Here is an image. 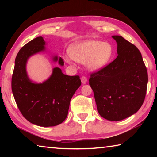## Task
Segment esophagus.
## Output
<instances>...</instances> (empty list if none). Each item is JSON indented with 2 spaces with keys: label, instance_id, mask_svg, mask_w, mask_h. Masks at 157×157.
I'll return each mask as SVG.
<instances>
[{
  "label": "esophagus",
  "instance_id": "1",
  "mask_svg": "<svg viewBox=\"0 0 157 157\" xmlns=\"http://www.w3.org/2000/svg\"><path fill=\"white\" fill-rule=\"evenodd\" d=\"M81 81H82V83L83 84H85L87 83V82H88V79H87L86 77L85 76H82V78H81Z\"/></svg>",
  "mask_w": 157,
  "mask_h": 157
}]
</instances>
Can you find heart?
Returning <instances> with one entry per match:
<instances>
[{
  "label": "heart",
  "mask_w": 157,
  "mask_h": 157,
  "mask_svg": "<svg viewBox=\"0 0 157 157\" xmlns=\"http://www.w3.org/2000/svg\"><path fill=\"white\" fill-rule=\"evenodd\" d=\"M70 55H65L63 59L68 63L74 60L84 63L87 69L98 71L105 68L112 59L114 48L111 44L94 39L77 42L68 48Z\"/></svg>",
  "instance_id": "b5f03b06"
}]
</instances>
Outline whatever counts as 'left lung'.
<instances>
[{
    "instance_id": "obj_1",
    "label": "left lung",
    "mask_w": 157,
    "mask_h": 157,
    "mask_svg": "<svg viewBox=\"0 0 157 157\" xmlns=\"http://www.w3.org/2000/svg\"><path fill=\"white\" fill-rule=\"evenodd\" d=\"M112 38L117 43L118 56L91 74L89 84L100 115L108 121H119L139 110L145 100L148 77L139 49L121 36Z\"/></svg>"
}]
</instances>
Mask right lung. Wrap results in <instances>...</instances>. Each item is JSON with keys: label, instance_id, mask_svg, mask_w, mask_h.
<instances>
[{"label": "right lung", "instance_id": "right-lung-1", "mask_svg": "<svg viewBox=\"0 0 157 157\" xmlns=\"http://www.w3.org/2000/svg\"><path fill=\"white\" fill-rule=\"evenodd\" d=\"M46 42L42 36L34 39L18 52L12 78V89L16 103L25 119L41 127L58 125L68 115L73 95L81 85L78 75L63 74L59 67L52 68V74L41 83L29 78L27 72L28 59L39 52H48ZM53 62L63 66V61L51 54Z\"/></svg>", "mask_w": 157, "mask_h": 157}]
</instances>
